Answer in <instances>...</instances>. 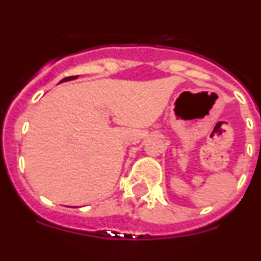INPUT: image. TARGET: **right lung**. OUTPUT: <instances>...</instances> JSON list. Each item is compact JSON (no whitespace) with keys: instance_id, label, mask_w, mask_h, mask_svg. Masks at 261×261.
Wrapping results in <instances>:
<instances>
[{"instance_id":"right-lung-1","label":"right lung","mask_w":261,"mask_h":261,"mask_svg":"<svg viewBox=\"0 0 261 261\" xmlns=\"http://www.w3.org/2000/svg\"><path fill=\"white\" fill-rule=\"evenodd\" d=\"M75 77H77V75H74V77H68V78H64V80H71V78H75ZM64 80H62V81H64Z\"/></svg>"}]
</instances>
